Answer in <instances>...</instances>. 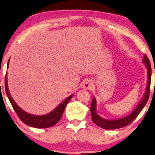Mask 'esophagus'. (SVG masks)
Wrapping results in <instances>:
<instances>
[{
    "mask_svg": "<svg viewBox=\"0 0 155 155\" xmlns=\"http://www.w3.org/2000/svg\"><path fill=\"white\" fill-rule=\"evenodd\" d=\"M92 87H93V83L89 80L86 81L83 84V88L84 89H91Z\"/></svg>",
    "mask_w": 155,
    "mask_h": 155,
    "instance_id": "obj_1",
    "label": "esophagus"
}]
</instances>
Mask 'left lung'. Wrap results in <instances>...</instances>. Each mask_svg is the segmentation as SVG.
<instances>
[{
  "mask_svg": "<svg viewBox=\"0 0 155 155\" xmlns=\"http://www.w3.org/2000/svg\"><path fill=\"white\" fill-rule=\"evenodd\" d=\"M143 62L145 64V66L147 68V85L146 91L144 93V97H143L142 101L139 104V105L136 107L134 111L132 114H130L128 116L124 117V118L119 119H114V120H107V119H103L102 117L97 114V102L94 98L92 99L91 108H90V111L91 114V119L93 122L97 126L105 130H115V129L121 128V127L127 126L132 122L133 120L136 118L140 114L141 111L142 110L144 106L146 105L147 102L149 97H150V84H151V76H152V68H151V64L150 60L147 58L146 55L144 56V59Z\"/></svg>",
  "mask_w": 155,
  "mask_h": 155,
  "instance_id": "8db88e82",
  "label": "left lung"
}]
</instances>
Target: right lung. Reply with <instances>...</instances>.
Segmentation results:
<instances>
[{
  "mask_svg": "<svg viewBox=\"0 0 155 155\" xmlns=\"http://www.w3.org/2000/svg\"><path fill=\"white\" fill-rule=\"evenodd\" d=\"M8 63L9 61L8 62ZM6 75H5V93H6L7 97L8 98L10 102H11V105H12L15 113L17 114L19 118H20L21 120L23 123H25V124L28 125L30 127L40 129L48 128V127H53L54 125L57 124L61 118L62 115H63L64 109L66 108V106L67 105V104L70 101V99L73 97L74 94H71V96L66 98L63 102L60 104L59 105H58V107L55 109H54L52 111H51L50 113L45 115H42V116H36V115H33L31 114L25 112L23 109H21L12 99V97H11V96L9 93L8 89Z\"/></svg>",
  "mask_w": 155,
  "mask_h": 155,
  "instance_id": "obj_1",
  "label": "right lung"
}]
</instances>
